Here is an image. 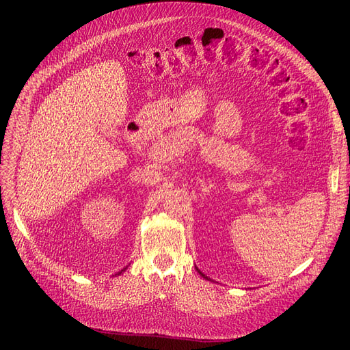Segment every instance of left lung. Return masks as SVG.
I'll use <instances>...</instances> for the list:
<instances>
[{
	"instance_id": "1",
	"label": "left lung",
	"mask_w": 350,
	"mask_h": 350,
	"mask_svg": "<svg viewBox=\"0 0 350 350\" xmlns=\"http://www.w3.org/2000/svg\"><path fill=\"white\" fill-rule=\"evenodd\" d=\"M200 274H201V276H203V278H206V276H204V274H203V273H200ZM206 279H207V278H206Z\"/></svg>"
}]
</instances>
